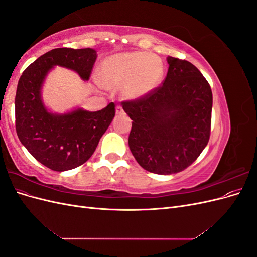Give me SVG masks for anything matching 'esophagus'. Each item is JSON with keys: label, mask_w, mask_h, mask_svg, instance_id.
Here are the masks:
<instances>
[{"label": "esophagus", "mask_w": 257, "mask_h": 257, "mask_svg": "<svg viewBox=\"0 0 257 257\" xmlns=\"http://www.w3.org/2000/svg\"><path fill=\"white\" fill-rule=\"evenodd\" d=\"M115 113L116 114H124L125 112H124V109L122 106H116L115 107Z\"/></svg>", "instance_id": "esophagus-1"}]
</instances>
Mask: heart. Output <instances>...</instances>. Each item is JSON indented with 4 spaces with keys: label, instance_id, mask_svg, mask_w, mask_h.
<instances>
[{
    "label": "heart",
    "instance_id": "heart-1",
    "mask_svg": "<svg viewBox=\"0 0 257 257\" xmlns=\"http://www.w3.org/2000/svg\"><path fill=\"white\" fill-rule=\"evenodd\" d=\"M164 64L153 53L132 51L113 54L105 59L98 69V79L104 87H122L123 95L138 98L149 94L160 84Z\"/></svg>",
    "mask_w": 257,
    "mask_h": 257
}]
</instances>
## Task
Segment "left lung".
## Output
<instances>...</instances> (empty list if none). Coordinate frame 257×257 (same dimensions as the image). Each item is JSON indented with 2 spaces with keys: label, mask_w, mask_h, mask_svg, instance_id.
I'll list each match as a JSON object with an SVG mask.
<instances>
[{
  "label": "left lung",
  "mask_w": 257,
  "mask_h": 257,
  "mask_svg": "<svg viewBox=\"0 0 257 257\" xmlns=\"http://www.w3.org/2000/svg\"><path fill=\"white\" fill-rule=\"evenodd\" d=\"M164 81L149 94L124 100L132 122L128 146L144 169L177 174L203 152L211 130L212 91L191 62L168 57Z\"/></svg>",
  "instance_id": "obj_1"
}]
</instances>
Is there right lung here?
Here are the masks:
<instances>
[{
  "label": "right lung",
  "mask_w": 257,
  "mask_h": 257,
  "mask_svg": "<svg viewBox=\"0 0 257 257\" xmlns=\"http://www.w3.org/2000/svg\"><path fill=\"white\" fill-rule=\"evenodd\" d=\"M96 57L91 48L52 49L31 63L18 81L15 97L18 138L34 159L54 172L76 168L91 158L110 125L115 105L110 103L98 111L78 108L64 114L51 113L43 104L42 84L56 65L89 80Z\"/></svg>",
  "instance_id": "obj_1"
}]
</instances>
